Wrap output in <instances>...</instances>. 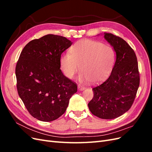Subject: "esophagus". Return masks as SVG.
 Masks as SVG:
<instances>
[{
	"label": "esophagus",
	"instance_id": "obj_1",
	"mask_svg": "<svg viewBox=\"0 0 152 152\" xmlns=\"http://www.w3.org/2000/svg\"><path fill=\"white\" fill-rule=\"evenodd\" d=\"M78 89L79 90H84L85 89V87L84 86H82V85H78Z\"/></svg>",
	"mask_w": 152,
	"mask_h": 152
}]
</instances>
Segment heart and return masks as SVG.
<instances>
[{
    "mask_svg": "<svg viewBox=\"0 0 152 152\" xmlns=\"http://www.w3.org/2000/svg\"><path fill=\"white\" fill-rule=\"evenodd\" d=\"M115 62V53L109 45L98 41L82 40L73 44L70 52L63 54L60 66L68 79L79 71L81 80L98 82L111 73Z\"/></svg>",
    "mask_w": 152,
    "mask_h": 152,
    "instance_id": "b5f03b06",
    "label": "heart"
}]
</instances>
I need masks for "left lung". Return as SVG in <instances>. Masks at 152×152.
Wrapping results in <instances>:
<instances>
[{
    "mask_svg": "<svg viewBox=\"0 0 152 152\" xmlns=\"http://www.w3.org/2000/svg\"><path fill=\"white\" fill-rule=\"evenodd\" d=\"M104 38L113 47L116 61L108 79L93 87L94 96L88 107L94 115L112 119L127 112L135 99L140 77L136 54L123 39L104 33Z\"/></svg>",
    "mask_w": 152,
    "mask_h": 152,
    "instance_id": "8db88e82",
    "label": "left lung"
}]
</instances>
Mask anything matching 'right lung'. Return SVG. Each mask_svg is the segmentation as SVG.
<instances>
[{
  "label": "right lung",
  "instance_id": "right-lung-1",
  "mask_svg": "<svg viewBox=\"0 0 152 152\" xmlns=\"http://www.w3.org/2000/svg\"><path fill=\"white\" fill-rule=\"evenodd\" d=\"M72 44L62 36L44 35L27 44L17 61L18 94L31 115L39 121L61 117L77 91V84L60 69L61 55Z\"/></svg>",
  "mask_w": 152,
  "mask_h": 152
}]
</instances>
